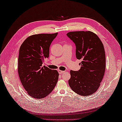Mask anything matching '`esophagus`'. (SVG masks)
<instances>
[{
	"mask_svg": "<svg viewBox=\"0 0 122 122\" xmlns=\"http://www.w3.org/2000/svg\"><path fill=\"white\" fill-rule=\"evenodd\" d=\"M58 72H59V74H62V73H63L64 72H65V71H61V70H58Z\"/></svg>",
	"mask_w": 122,
	"mask_h": 122,
	"instance_id": "esophagus-1",
	"label": "esophagus"
}]
</instances>
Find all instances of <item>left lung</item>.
<instances>
[{
  "mask_svg": "<svg viewBox=\"0 0 122 122\" xmlns=\"http://www.w3.org/2000/svg\"><path fill=\"white\" fill-rule=\"evenodd\" d=\"M66 36L76 46V58L81 60V69L70 71L69 84L82 96H89L99 87L105 70V53L102 41L91 31L70 32Z\"/></svg>",
  "mask_w": 122,
  "mask_h": 122,
  "instance_id": "left-lung-1",
  "label": "left lung"
}]
</instances>
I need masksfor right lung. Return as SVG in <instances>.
Listing matches in <instances>:
<instances>
[{"label":"right lung","instance_id":"1","mask_svg":"<svg viewBox=\"0 0 122 122\" xmlns=\"http://www.w3.org/2000/svg\"><path fill=\"white\" fill-rule=\"evenodd\" d=\"M57 35L58 33L31 36L20 46L18 74L24 89L33 98L45 97L58 82V71L42 66L49 58V48Z\"/></svg>","mask_w":122,"mask_h":122}]
</instances>
